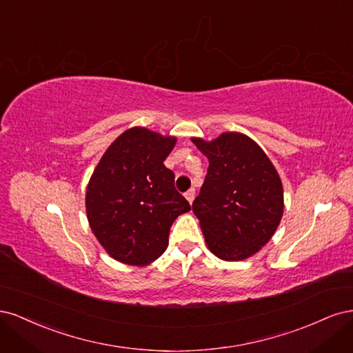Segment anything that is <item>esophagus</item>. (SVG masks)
Wrapping results in <instances>:
<instances>
[{"mask_svg": "<svg viewBox=\"0 0 353 353\" xmlns=\"http://www.w3.org/2000/svg\"><path fill=\"white\" fill-rule=\"evenodd\" d=\"M194 196H196V191H194V188H191V190H188L187 193H185V199L188 200V203L191 205V203H193V200H194Z\"/></svg>", "mask_w": 353, "mask_h": 353, "instance_id": "1", "label": "esophagus"}]
</instances>
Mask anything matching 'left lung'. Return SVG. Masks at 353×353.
Instances as JSON below:
<instances>
[{
  "label": "left lung",
  "instance_id": "left-lung-1",
  "mask_svg": "<svg viewBox=\"0 0 353 353\" xmlns=\"http://www.w3.org/2000/svg\"><path fill=\"white\" fill-rule=\"evenodd\" d=\"M191 141L209 160L193 212L208 249L239 262L258 253L279 228L284 212L281 178L262 147L241 132Z\"/></svg>",
  "mask_w": 353,
  "mask_h": 353
}]
</instances>
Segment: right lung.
<instances>
[{"label": "right lung", "instance_id": "right-lung-1", "mask_svg": "<svg viewBox=\"0 0 353 353\" xmlns=\"http://www.w3.org/2000/svg\"><path fill=\"white\" fill-rule=\"evenodd\" d=\"M176 137L132 126L108 147L85 193L91 231L110 258L147 266L163 254L174 221L188 201L163 162Z\"/></svg>", "mask_w": 353, "mask_h": 353}]
</instances>
